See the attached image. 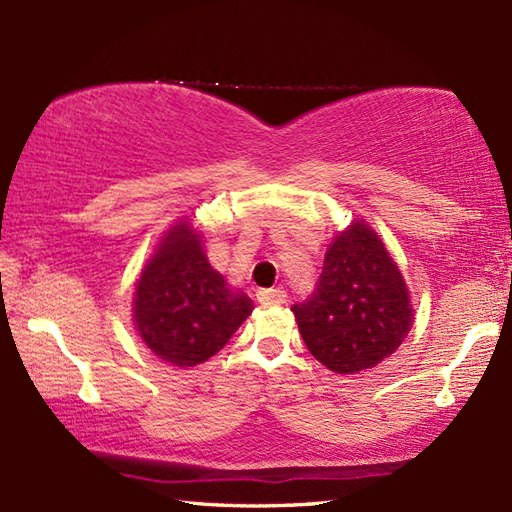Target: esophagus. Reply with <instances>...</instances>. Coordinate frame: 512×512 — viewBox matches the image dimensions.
Returning a JSON list of instances; mask_svg holds the SVG:
<instances>
[{
    "label": "esophagus",
    "mask_w": 512,
    "mask_h": 512,
    "mask_svg": "<svg viewBox=\"0 0 512 512\" xmlns=\"http://www.w3.org/2000/svg\"><path fill=\"white\" fill-rule=\"evenodd\" d=\"M288 295L279 288H266L257 292V301L264 303V306H279V303H286Z\"/></svg>",
    "instance_id": "34e87169"
}]
</instances>
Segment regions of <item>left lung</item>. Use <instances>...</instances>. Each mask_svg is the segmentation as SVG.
Returning <instances> with one entry per match:
<instances>
[{
    "instance_id": "1",
    "label": "left lung",
    "mask_w": 512,
    "mask_h": 512,
    "mask_svg": "<svg viewBox=\"0 0 512 512\" xmlns=\"http://www.w3.org/2000/svg\"><path fill=\"white\" fill-rule=\"evenodd\" d=\"M292 312L310 354L336 374L376 367L413 321L405 279L365 222L334 237L312 295Z\"/></svg>"
}]
</instances>
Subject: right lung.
Segmentation results:
<instances>
[{"mask_svg":"<svg viewBox=\"0 0 512 512\" xmlns=\"http://www.w3.org/2000/svg\"><path fill=\"white\" fill-rule=\"evenodd\" d=\"M250 312L253 301L215 273L200 235L187 222L171 228L136 284V328L149 350L169 365L204 363L222 350Z\"/></svg>","mask_w":512,"mask_h":512,"instance_id":"1","label":"right lung"}]
</instances>
